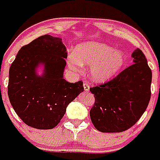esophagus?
Masks as SVG:
<instances>
[{
	"label": "esophagus",
	"instance_id": "obj_1",
	"mask_svg": "<svg viewBox=\"0 0 160 160\" xmlns=\"http://www.w3.org/2000/svg\"><path fill=\"white\" fill-rule=\"evenodd\" d=\"M83 87H84L85 91H89V90H90V85H89L88 83L85 82L84 84H83Z\"/></svg>",
	"mask_w": 160,
	"mask_h": 160
}]
</instances>
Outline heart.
Segmentation results:
<instances>
[{
  "instance_id": "1",
  "label": "heart",
  "mask_w": 160,
  "mask_h": 160,
  "mask_svg": "<svg viewBox=\"0 0 160 160\" xmlns=\"http://www.w3.org/2000/svg\"><path fill=\"white\" fill-rule=\"evenodd\" d=\"M74 54L68 59V64L72 70H78L82 66H91V78L99 82L107 81L115 74L125 61L122 52L95 42L80 44L76 47Z\"/></svg>"
}]
</instances>
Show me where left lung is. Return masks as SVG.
<instances>
[{
    "instance_id": "1",
    "label": "left lung",
    "mask_w": 160,
    "mask_h": 160,
    "mask_svg": "<svg viewBox=\"0 0 160 160\" xmlns=\"http://www.w3.org/2000/svg\"><path fill=\"white\" fill-rule=\"evenodd\" d=\"M134 64L108 82L90 87L94 103L90 116L101 132H122L141 118L151 99L152 73L139 49L132 53Z\"/></svg>"
}]
</instances>
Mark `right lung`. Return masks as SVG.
Instances as JSON below:
<instances>
[{"label":"right lung","instance_id":"obj_1","mask_svg":"<svg viewBox=\"0 0 160 160\" xmlns=\"http://www.w3.org/2000/svg\"><path fill=\"white\" fill-rule=\"evenodd\" d=\"M65 58L67 50L62 39L46 34L22 46L9 68V102L31 128H55L69 103L84 90L82 81L70 83L63 78ZM40 63L45 66L42 76L36 73Z\"/></svg>","mask_w":160,"mask_h":160}]
</instances>
